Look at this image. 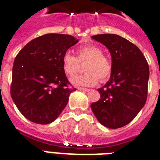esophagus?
<instances>
[{"instance_id": "obj_1", "label": "esophagus", "mask_w": 160, "mask_h": 160, "mask_svg": "<svg viewBox=\"0 0 160 160\" xmlns=\"http://www.w3.org/2000/svg\"><path fill=\"white\" fill-rule=\"evenodd\" d=\"M79 90H82V91H85V92H89L90 90V89H87V88H82V87H79L78 88Z\"/></svg>"}]
</instances>
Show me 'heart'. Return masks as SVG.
<instances>
[{"instance_id":"b5f03b06","label":"heart","mask_w":160,"mask_h":160,"mask_svg":"<svg viewBox=\"0 0 160 160\" xmlns=\"http://www.w3.org/2000/svg\"><path fill=\"white\" fill-rule=\"evenodd\" d=\"M77 57L66 53L62 57L63 72L68 77H72L78 71L80 63L87 62L84 67L86 73L71 78L70 82L76 87H93L98 80L105 81L111 75L112 62L102 53V49L94 44L79 46L76 49Z\"/></svg>"}]
</instances>
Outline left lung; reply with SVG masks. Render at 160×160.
Segmentation results:
<instances>
[{"mask_svg": "<svg viewBox=\"0 0 160 160\" xmlns=\"http://www.w3.org/2000/svg\"><path fill=\"white\" fill-rule=\"evenodd\" d=\"M94 40L111 53V78L98 91L99 100L90 107L98 122L111 129L124 127L136 117L148 98L149 66L141 50L116 34H98Z\"/></svg>", "mask_w": 160, "mask_h": 160, "instance_id": "left-lung-1", "label": "left lung"}]
</instances>
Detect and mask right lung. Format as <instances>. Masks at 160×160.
I'll list each match as a JSON object with an SVG mask.
<instances>
[{
    "label": "right lung",
    "instance_id": "add662e5",
    "mask_svg": "<svg viewBox=\"0 0 160 160\" xmlns=\"http://www.w3.org/2000/svg\"><path fill=\"white\" fill-rule=\"evenodd\" d=\"M78 41L74 37L47 33L26 44L14 59L10 94L23 116L38 124L53 122L76 90L63 72L62 60Z\"/></svg>",
    "mask_w": 160,
    "mask_h": 160
}]
</instances>
